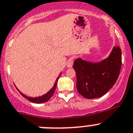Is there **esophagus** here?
<instances>
[{
  "label": "esophagus",
  "instance_id": "esophagus-1",
  "mask_svg": "<svg viewBox=\"0 0 133 133\" xmlns=\"http://www.w3.org/2000/svg\"><path fill=\"white\" fill-rule=\"evenodd\" d=\"M72 64H73V59L72 58H70L67 61V64H66V66L67 67L70 68L72 66Z\"/></svg>",
  "mask_w": 133,
  "mask_h": 133
}]
</instances>
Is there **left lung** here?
<instances>
[{"label": "left lung", "mask_w": 133, "mask_h": 133, "mask_svg": "<svg viewBox=\"0 0 133 133\" xmlns=\"http://www.w3.org/2000/svg\"><path fill=\"white\" fill-rule=\"evenodd\" d=\"M121 64V50L119 46H114L107 58L98 63L77 58L73 69L77 75L78 92L89 99L105 95L116 83Z\"/></svg>", "instance_id": "left-lung-1"}]
</instances>
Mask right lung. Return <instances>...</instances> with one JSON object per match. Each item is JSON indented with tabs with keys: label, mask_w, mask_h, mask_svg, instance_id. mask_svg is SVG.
<instances>
[{
	"label": "right lung",
	"mask_w": 133,
	"mask_h": 133,
	"mask_svg": "<svg viewBox=\"0 0 133 133\" xmlns=\"http://www.w3.org/2000/svg\"><path fill=\"white\" fill-rule=\"evenodd\" d=\"M61 75V72L60 73V75L58 76L57 78H56V81H55V84H54V86L52 87V88H51V89L49 90V92H48L47 93H46L45 95H42V96H40V97H28V96H26L25 95H24L23 93H22L21 92H20V90H18V89H17L16 87V88L17 89V90L19 91L20 93H21V95H22L23 97H24V98H26L27 100H29V101L32 102V103H46V102H47L48 101H49V100L51 98V97H52V95H53L54 92H55V89H56V85H57V82H58V78H59L60 75Z\"/></svg>",
	"instance_id": "add662e5"
}]
</instances>
